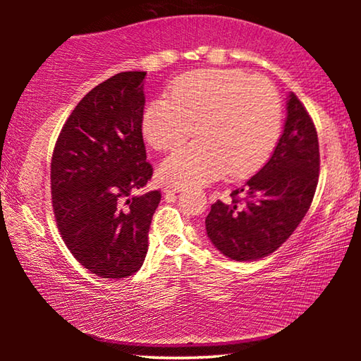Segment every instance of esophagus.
Listing matches in <instances>:
<instances>
[{"label": "esophagus", "mask_w": 361, "mask_h": 361, "mask_svg": "<svg viewBox=\"0 0 361 361\" xmlns=\"http://www.w3.org/2000/svg\"><path fill=\"white\" fill-rule=\"evenodd\" d=\"M183 186H178V185H167L166 188H164V191L166 192H181L183 191Z\"/></svg>", "instance_id": "obj_1"}]
</instances>
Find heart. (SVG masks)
I'll list each match as a JSON object with an SVG mask.
<instances>
[{
  "mask_svg": "<svg viewBox=\"0 0 361 361\" xmlns=\"http://www.w3.org/2000/svg\"><path fill=\"white\" fill-rule=\"evenodd\" d=\"M170 99L151 100L142 133L151 148L170 151L197 132L199 138L170 154L162 178L197 186L228 172L250 176L264 166L279 142L282 106L277 90L240 70H195L175 78Z\"/></svg>",
  "mask_w": 361,
  "mask_h": 361,
  "instance_id": "1",
  "label": "heart"
}]
</instances>
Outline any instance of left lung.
<instances>
[{
  "label": "left lung",
  "mask_w": 361,
  "mask_h": 361,
  "mask_svg": "<svg viewBox=\"0 0 361 361\" xmlns=\"http://www.w3.org/2000/svg\"><path fill=\"white\" fill-rule=\"evenodd\" d=\"M319 170L315 126L291 92L283 133L271 159L245 185L232 191L231 204L216 200L212 205L205 229L213 245L235 261H256L276 252L312 204Z\"/></svg>",
  "instance_id": "1"
}]
</instances>
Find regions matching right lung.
<instances>
[{
    "label": "right lung",
    "mask_w": 361,
    "mask_h": 361,
    "mask_svg": "<svg viewBox=\"0 0 361 361\" xmlns=\"http://www.w3.org/2000/svg\"><path fill=\"white\" fill-rule=\"evenodd\" d=\"M145 71L94 87L60 130L51 162L52 209L71 255L102 279L133 276L146 258L161 192L151 180L142 133Z\"/></svg>",
    "instance_id": "add662e5"
}]
</instances>
